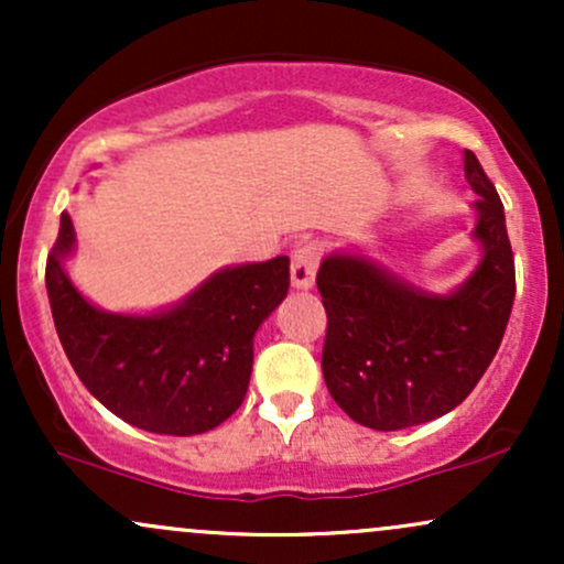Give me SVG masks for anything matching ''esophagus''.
<instances>
[{
  "mask_svg": "<svg viewBox=\"0 0 564 564\" xmlns=\"http://www.w3.org/2000/svg\"><path fill=\"white\" fill-rule=\"evenodd\" d=\"M318 260H321L318 243L313 241L296 243L294 254H291V286L296 291L313 289L315 273H318Z\"/></svg>",
  "mask_w": 564,
  "mask_h": 564,
  "instance_id": "34e87169",
  "label": "esophagus"
}]
</instances>
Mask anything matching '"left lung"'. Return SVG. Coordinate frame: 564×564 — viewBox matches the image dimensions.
I'll list each match as a JSON object with an SVG mask.
<instances>
[{
    "mask_svg": "<svg viewBox=\"0 0 564 564\" xmlns=\"http://www.w3.org/2000/svg\"><path fill=\"white\" fill-rule=\"evenodd\" d=\"M464 177L477 196L471 238L482 257L448 294L419 289L360 251L336 249L321 262L323 379L336 405L371 430H405L464 403L507 332L514 257L503 204L471 151Z\"/></svg>",
    "mask_w": 564,
    "mask_h": 564,
    "instance_id": "obj_1",
    "label": "left lung"
}]
</instances>
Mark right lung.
Returning a JSON list of instances; mask_svg holds the SVG:
<instances>
[{"label":"right lung","mask_w":564,"mask_h":564,"mask_svg":"<svg viewBox=\"0 0 564 564\" xmlns=\"http://www.w3.org/2000/svg\"><path fill=\"white\" fill-rule=\"evenodd\" d=\"M76 230L63 212L47 257L53 321L82 384L108 411L156 435H200L238 411L254 334L286 300L289 257L223 268L172 307L108 313L66 273Z\"/></svg>","instance_id":"1"}]
</instances>
